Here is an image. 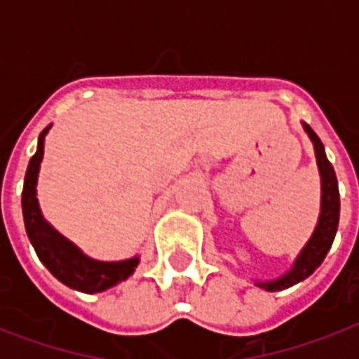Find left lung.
I'll return each instance as SVG.
<instances>
[{
  "label": "left lung",
  "instance_id": "obj_1",
  "mask_svg": "<svg viewBox=\"0 0 359 359\" xmlns=\"http://www.w3.org/2000/svg\"><path fill=\"white\" fill-rule=\"evenodd\" d=\"M302 128L313 143L318 175H320V212H318L317 225H315L311 236L302 248L300 253L296 255L292 266L287 272L276 279H264V281L253 279V283L259 289L268 290V292L289 289L292 285L309 278L323 264L324 257L328 255L330 248L334 244L335 233H337V225H339V188H337L335 171L326 158V151H324L320 137L309 128V124L302 123Z\"/></svg>",
  "mask_w": 359,
  "mask_h": 359
}]
</instances>
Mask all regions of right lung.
<instances>
[{"label":"right lung","instance_id":"right-lung-1","mask_svg":"<svg viewBox=\"0 0 359 359\" xmlns=\"http://www.w3.org/2000/svg\"><path fill=\"white\" fill-rule=\"evenodd\" d=\"M52 124H48L39 135L36 152L29 160L25 171L24 190H22V214H24L25 233L36 257L50 270L53 278L70 289L86 294L102 292L117 283L128 279L140 264V255L128 257L123 261H98L86 255L78 245L63 236L44 216L36 199V182L44 158V140Z\"/></svg>","mask_w":359,"mask_h":359}]
</instances>
